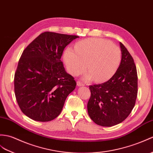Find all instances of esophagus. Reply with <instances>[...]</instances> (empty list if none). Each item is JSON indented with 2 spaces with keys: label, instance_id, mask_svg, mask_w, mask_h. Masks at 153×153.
<instances>
[{
  "label": "esophagus",
  "instance_id": "esophagus-1",
  "mask_svg": "<svg viewBox=\"0 0 153 153\" xmlns=\"http://www.w3.org/2000/svg\"><path fill=\"white\" fill-rule=\"evenodd\" d=\"M77 85L78 87H80V86H84V84L82 83V82H81V81H77Z\"/></svg>",
  "mask_w": 153,
  "mask_h": 153
}]
</instances>
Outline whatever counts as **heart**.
Listing matches in <instances>:
<instances>
[{"label": "heart", "instance_id": "obj_1", "mask_svg": "<svg viewBox=\"0 0 153 153\" xmlns=\"http://www.w3.org/2000/svg\"><path fill=\"white\" fill-rule=\"evenodd\" d=\"M63 59L69 72L77 75L86 68L85 79L94 78L102 81L113 75L118 68L121 53L118 46L107 40L91 38L80 41L75 45V50L68 48Z\"/></svg>", "mask_w": 153, "mask_h": 153}]
</instances>
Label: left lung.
<instances>
[{"label": "left lung", "instance_id": "obj_1", "mask_svg": "<svg viewBox=\"0 0 153 153\" xmlns=\"http://www.w3.org/2000/svg\"><path fill=\"white\" fill-rule=\"evenodd\" d=\"M119 44L121 61L115 74L105 83L89 86L88 114L96 124L102 126H112L125 120L137 98L136 67L125 46Z\"/></svg>", "mask_w": 153, "mask_h": 153}]
</instances>
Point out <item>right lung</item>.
Segmentation results:
<instances>
[{"instance_id":"right-lung-1","label":"right lung","mask_w":153,"mask_h":153,"mask_svg":"<svg viewBox=\"0 0 153 153\" xmlns=\"http://www.w3.org/2000/svg\"><path fill=\"white\" fill-rule=\"evenodd\" d=\"M77 38L45 32L23 51L14 76V91L21 110L31 119H55L75 89L76 81L66 72L60 58L65 48Z\"/></svg>"}]
</instances>
